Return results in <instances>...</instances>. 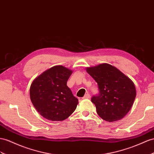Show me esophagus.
I'll use <instances>...</instances> for the list:
<instances>
[{
	"mask_svg": "<svg viewBox=\"0 0 154 154\" xmlns=\"http://www.w3.org/2000/svg\"><path fill=\"white\" fill-rule=\"evenodd\" d=\"M90 97V94H88V93H87V94H86L85 95V96L82 97V99H89V98Z\"/></svg>",
	"mask_w": 154,
	"mask_h": 154,
	"instance_id": "obj_1",
	"label": "esophagus"
}]
</instances>
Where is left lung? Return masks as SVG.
I'll return each mask as SVG.
<instances>
[{"instance_id": "8db88e82", "label": "left lung", "mask_w": 154, "mask_h": 154, "mask_svg": "<svg viewBox=\"0 0 154 154\" xmlns=\"http://www.w3.org/2000/svg\"><path fill=\"white\" fill-rule=\"evenodd\" d=\"M86 72L96 81L99 88V94L91 99L97 115L109 122L123 118L131 109L136 97L133 81L108 64L87 68Z\"/></svg>"}]
</instances>
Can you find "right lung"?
I'll list each match as a JSON object with an SVG mask.
<instances>
[{
	"mask_svg": "<svg viewBox=\"0 0 154 154\" xmlns=\"http://www.w3.org/2000/svg\"><path fill=\"white\" fill-rule=\"evenodd\" d=\"M72 73V70L64 66H55L45 71L31 84V101L46 119L62 121L75 110L78 99L67 86Z\"/></svg>",
	"mask_w": 154,
	"mask_h": 154,
	"instance_id": "1",
	"label": "right lung"
}]
</instances>
